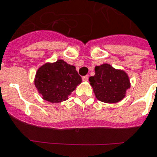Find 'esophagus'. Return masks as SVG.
<instances>
[{"label": "esophagus", "mask_w": 157, "mask_h": 157, "mask_svg": "<svg viewBox=\"0 0 157 157\" xmlns=\"http://www.w3.org/2000/svg\"><path fill=\"white\" fill-rule=\"evenodd\" d=\"M88 79H89V76H88V75H85V76L82 77V80H83L84 82H87Z\"/></svg>", "instance_id": "34e87169"}]
</instances>
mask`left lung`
Segmentation results:
<instances>
[{
    "label": "left lung",
    "instance_id": "8db88e82",
    "mask_svg": "<svg viewBox=\"0 0 157 157\" xmlns=\"http://www.w3.org/2000/svg\"><path fill=\"white\" fill-rule=\"evenodd\" d=\"M95 75L89 78L97 99L105 103H117L126 96L131 84L127 74L109 64L95 67Z\"/></svg>",
    "mask_w": 157,
    "mask_h": 157
}]
</instances>
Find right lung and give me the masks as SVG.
<instances>
[{
    "instance_id": "1",
    "label": "right lung",
    "mask_w": 157,
    "mask_h": 157,
    "mask_svg": "<svg viewBox=\"0 0 157 157\" xmlns=\"http://www.w3.org/2000/svg\"><path fill=\"white\" fill-rule=\"evenodd\" d=\"M81 83L82 77L75 67L63 60L41 66L35 79V86L43 99L52 103L68 99V96Z\"/></svg>"
}]
</instances>
